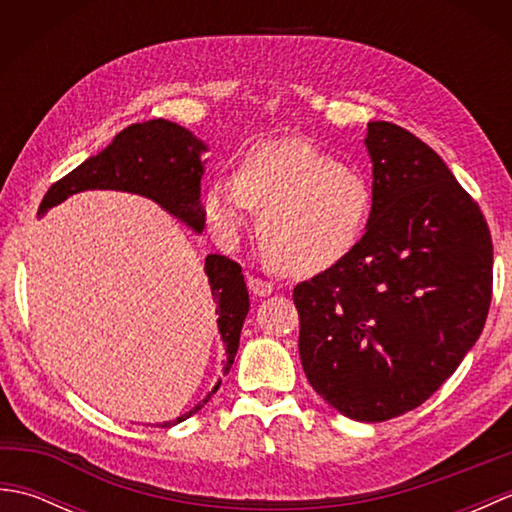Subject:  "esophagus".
<instances>
[{
  "label": "esophagus",
  "mask_w": 512,
  "mask_h": 512,
  "mask_svg": "<svg viewBox=\"0 0 512 512\" xmlns=\"http://www.w3.org/2000/svg\"><path fill=\"white\" fill-rule=\"evenodd\" d=\"M246 284H248V290L253 292L255 297H268L270 292L275 290V286L270 284V281L259 279V277H255V275H246Z\"/></svg>",
  "instance_id": "1"
}]
</instances>
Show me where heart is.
I'll use <instances>...</instances> for the list:
<instances>
[{
	"label": "heart",
	"instance_id": "1",
	"mask_svg": "<svg viewBox=\"0 0 512 512\" xmlns=\"http://www.w3.org/2000/svg\"><path fill=\"white\" fill-rule=\"evenodd\" d=\"M253 209H264L259 235L273 262L297 277L328 273L361 244L374 193L361 173L343 167L310 140L250 147L235 178H215L204 213L222 239H235Z\"/></svg>",
	"mask_w": 512,
	"mask_h": 512
}]
</instances>
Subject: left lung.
<instances>
[{"label":"left lung","instance_id":"8db88e82","mask_svg":"<svg viewBox=\"0 0 512 512\" xmlns=\"http://www.w3.org/2000/svg\"><path fill=\"white\" fill-rule=\"evenodd\" d=\"M374 211L354 253L297 284L299 356L343 416L383 422L420 407L480 339L493 242L480 206L429 145L367 125Z\"/></svg>","mask_w":512,"mask_h":512}]
</instances>
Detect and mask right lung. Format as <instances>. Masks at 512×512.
Segmentation results:
<instances>
[{
  "label": "right lung",
  "instance_id": "1",
  "mask_svg": "<svg viewBox=\"0 0 512 512\" xmlns=\"http://www.w3.org/2000/svg\"><path fill=\"white\" fill-rule=\"evenodd\" d=\"M206 145L195 138L189 129L165 118L136 123L116 134L112 145H107L101 154L88 158L83 165L70 171L48 189L39 204L37 215L48 213L52 206L68 200L70 195L88 189H116L145 195L158 202L162 209L178 217L180 222L202 233L206 213L200 200V180L204 173V162L200 160ZM204 273L209 277L211 295L217 303V328L226 345L224 374L231 369L242 325L248 314V290L244 284L242 266L224 255H209L204 262ZM222 380H217L211 394H206L191 411L180 418L162 422L160 427H173L182 420L198 413L211 396L220 389Z\"/></svg>",
  "mask_w": 512,
  "mask_h": 512
}]
</instances>
